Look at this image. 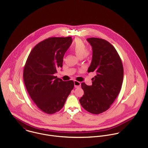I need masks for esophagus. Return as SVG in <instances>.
<instances>
[{"label": "esophagus", "instance_id": "obj_1", "mask_svg": "<svg viewBox=\"0 0 148 148\" xmlns=\"http://www.w3.org/2000/svg\"><path fill=\"white\" fill-rule=\"evenodd\" d=\"M74 87L75 88H78V87H80L81 86V82H78V81H74Z\"/></svg>", "mask_w": 148, "mask_h": 148}]
</instances>
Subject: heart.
<instances>
[{
    "label": "heart",
    "instance_id": "heart-1",
    "mask_svg": "<svg viewBox=\"0 0 148 148\" xmlns=\"http://www.w3.org/2000/svg\"><path fill=\"white\" fill-rule=\"evenodd\" d=\"M86 48V45L82 40L77 39L71 47V50L78 57L88 59L91 55V51Z\"/></svg>",
    "mask_w": 148,
    "mask_h": 148
}]
</instances>
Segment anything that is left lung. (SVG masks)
I'll return each instance as SVG.
<instances>
[{"mask_svg": "<svg viewBox=\"0 0 148 148\" xmlns=\"http://www.w3.org/2000/svg\"><path fill=\"white\" fill-rule=\"evenodd\" d=\"M92 59L88 73L95 71L92 85L81 83L84 95L79 99L82 107L98 115L110 108L121 88L124 69L121 58L112 45L99 38H89Z\"/></svg>", "mask_w": 148, "mask_h": 148, "instance_id": "left-lung-1", "label": "left lung"}]
</instances>
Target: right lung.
<instances>
[{
    "label": "right lung",
    "instance_id": "add662e5",
    "mask_svg": "<svg viewBox=\"0 0 148 148\" xmlns=\"http://www.w3.org/2000/svg\"><path fill=\"white\" fill-rule=\"evenodd\" d=\"M72 41L71 37L47 38L33 48L25 62L23 79L27 90L46 114L60 111L74 88L73 81H63L54 75L62 67L64 54Z\"/></svg>",
    "mask_w": 148,
    "mask_h": 148
}]
</instances>
